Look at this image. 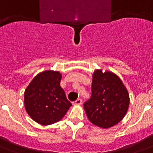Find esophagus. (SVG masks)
<instances>
[{"label":"esophagus","instance_id":"obj_1","mask_svg":"<svg viewBox=\"0 0 153 153\" xmlns=\"http://www.w3.org/2000/svg\"><path fill=\"white\" fill-rule=\"evenodd\" d=\"M74 105H81L82 104V99L80 98H78L75 102H74Z\"/></svg>","mask_w":153,"mask_h":153}]
</instances>
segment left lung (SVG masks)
Instances as JSON below:
<instances>
[{
	"mask_svg": "<svg viewBox=\"0 0 153 153\" xmlns=\"http://www.w3.org/2000/svg\"><path fill=\"white\" fill-rule=\"evenodd\" d=\"M91 98L84 109L91 123L103 128L115 126L124 118L129 105V96L117 75L96 70L93 74Z\"/></svg>",
	"mask_w": 153,
	"mask_h": 153,
	"instance_id": "1",
	"label": "left lung"
}]
</instances>
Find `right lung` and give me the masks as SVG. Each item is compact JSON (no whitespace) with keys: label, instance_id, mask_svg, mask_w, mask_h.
I'll return each mask as SVG.
<instances>
[{"label":"right lung","instance_id":"obj_1","mask_svg":"<svg viewBox=\"0 0 153 153\" xmlns=\"http://www.w3.org/2000/svg\"><path fill=\"white\" fill-rule=\"evenodd\" d=\"M61 78L59 71H43L25 90V109L37 123L48 126L60 121L72 105L60 86Z\"/></svg>","mask_w":153,"mask_h":153}]
</instances>
